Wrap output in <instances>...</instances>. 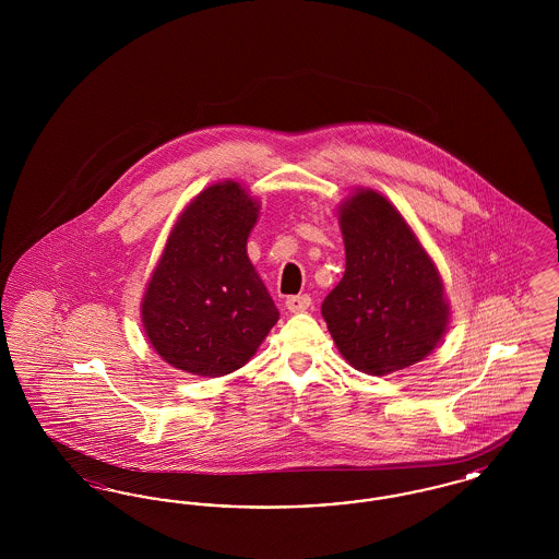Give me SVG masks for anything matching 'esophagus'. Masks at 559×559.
Listing matches in <instances>:
<instances>
[{"label": "esophagus", "mask_w": 559, "mask_h": 559, "mask_svg": "<svg viewBox=\"0 0 559 559\" xmlns=\"http://www.w3.org/2000/svg\"><path fill=\"white\" fill-rule=\"evenodd\" d=\"M285 306L289 312H304L312 306V299H310V295H292V297H287Z\"/></svg>", "instance_id": "34e87169"}]
</instances>
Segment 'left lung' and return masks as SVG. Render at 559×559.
Segmentation results:
<instances>
[{
	"mask_svg": "<svg viewBox=\"0 0 559 559\" xmlns=\"http://www.w3.org/2000/svg\"><path fill=\"white\" fill-rule=\"evenodd\" d=\"M346 272L322 317L347 362L369 374L406 369L438 346L449 304L438 267L399 210L371 188L340 207Z\"/></svg>",
	"mask_w": 559,
	"mask_h": 559,
	"instance_id": "left-lung-1",
	"label": "left lung"
}]
</instances>
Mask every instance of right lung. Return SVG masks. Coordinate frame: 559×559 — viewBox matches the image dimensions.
<instances>
[{"label":"right lung","instance_id":"obj_1","mask_svg":"<svg viewBox=\"0 0 559 559\" xmlns=\"http://www.w3.org/2000/svg\"><path fill=\"white\" fill-rule=\"evenodd\" d=\"M260 203L239 182L205 188L178 217L142 299V324L180 371L222 377L258 352L278 310L247 255Z\"/></svg>","mask_w":559,"mask_h":559}]
</instances>
